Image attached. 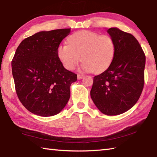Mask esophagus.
Segmentation results:
<instances>
[{
  "label": "esophagus",
  "instance_id": "obj_1",
  "mask_svg": "<svg viewBox=\"0 0 157 157\" xmlns=\"http://www.w3.org/2000/svg\"><path fill=\"white\" fill-rule=\"evenodd\" d=\"M84 78V75H80V74H78V79H81Z\"/></svg>",
  "mask_w": 157,
  "mask_h": 157
}]
</instances>
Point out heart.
Returning <instances> with one entry per match:
<instances>
[{
    "instance_id": "heart-1",
    "label": "heart",
    "mask_w": 157,
    "mask_h": 157,
    "mask_svg": "<svg viewBox=\"0 0 157 157\" xmlns=\"http://www.w3.org/2000/svg\"><path fill=\"white\" fill-rule=\"evenodd\" d=\"M67 41L69 45H60L57 50L67 70H73L82 59L83 70L99 73L109 67L115 56V43L109 35L82 30L70 35Z\"/></svg>"
}]
</instances>
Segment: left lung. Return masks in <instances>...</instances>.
<instances>
[{
  "label": "left lung",
  "mask_w": 157,
  "mask_h": 157,
  "mask_svg": "<svg viewBox=\"0 0 157 157\" xmlns=\"http://www.w3.org/2000/svg\"><path fill=\"white\" fill-rule=\"evenodd\" d=\"M114 40L116 52L109 67L94 76L90 96L101 112L118 115L133 107L144 85L146 57L133 35L117 28L107 30Z\"/></svg>",
  "instance_id": "obj_1"
}]
</instances>
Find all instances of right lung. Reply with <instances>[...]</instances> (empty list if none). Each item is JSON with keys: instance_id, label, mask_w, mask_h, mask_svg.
Masks as SVG:
<instances>
[{"instance_id": "1", "label": "right lung", "mask_w": 157, "mask_h": 157, "mask_svg": "<svg viewBox=\"0 0 157 157\" xmlns=\"http://www.w3.org/2000/svg\"><path fill=\"white\" fill-rule=\"evenodd\" d=\"M70 28L41 31L24 39L13 57L12 73L21 102L42 117L58 114L67 105L77 75L66 70L57 55Z\"/></svg>"}]
</instances>
